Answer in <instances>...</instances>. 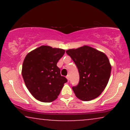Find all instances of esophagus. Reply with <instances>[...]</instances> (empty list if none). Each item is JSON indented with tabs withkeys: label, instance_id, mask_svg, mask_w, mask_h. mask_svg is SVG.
<instances>
[{
	"label": "esophagus",
	"instance_id": "esophagus-1",
	"mask_svg": "<svg viewBox=\"0 0 130 130\" xmlns=\"http://www.w3.org/2000/svg\"><path fill=\"white\" fill-rule=\"evenodd\" d=\"M66 77H67V80H68V81H69V80H70V76L69 75H67Z\"/></svg>",
	"mask_w": 130,
	"mask_h": 130
}]
</instances>
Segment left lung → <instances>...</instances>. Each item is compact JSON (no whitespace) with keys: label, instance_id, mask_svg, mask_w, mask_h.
Here are the masks:
<instances>
[{"label":"left lung","instance_id":"obj_1","mask_svg":"<svg viewBox=\"0 0 130 130\" xmlns=\"http://www.w3.org/2000/svg\"><path fill=\"white\" fill-rule=\"evenodd\" d=\"M76 65L78 84L72 87L76 96L87 101L97 98L108 84L111 66L105 54L88 46L66 51Z\"/></svg>","mask_w":130,"mask_h":130}]
</instances>
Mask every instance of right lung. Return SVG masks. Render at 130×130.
<instances>
[{
	"label": "right lung",
	"mask_w": 130,
	"mask_h": 130,
	"mask_svg": "<svg viewBox=\"0 0 130 130\" xmlns=\"http://www.w3.org/2000/svg\"><path fill=\"white\" fill-rule=\"evenodd\" d=\"M65 52L62 49L41 46L30 52L25 57L22 77L28 90L38 100L44 103L55 100L67 82L57 66Z\"/></svg>",
	"instance_id": "1"
}]
</instances>
